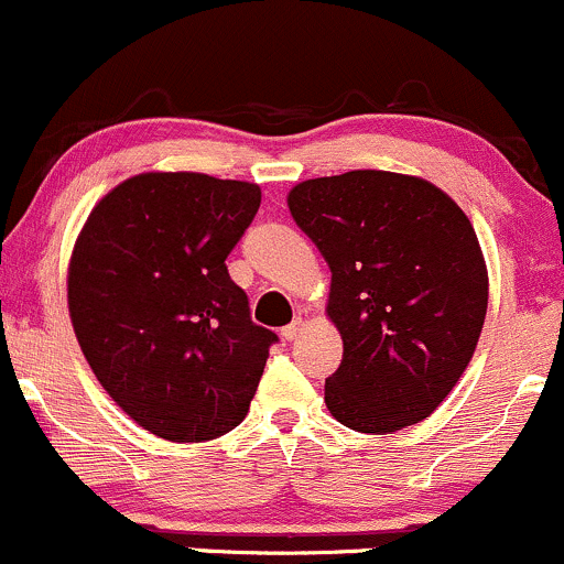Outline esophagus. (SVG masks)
Segmentation results:
<instances>
[{"instance_id":"esophagus-1","label":"esophagus","mask_w":564,"mask_h":564,"mask_svg":"<svg viewBox=\"0 0 564 564\" xmlns=\"http://www.w3.org/2000/svg\"><path fill=\"white\" fill-rule=\"evenodd\" d=\"M281 334H283V339H289V343H294V339L302 334V318H296V321H292V324H289V326H283Z\"/></svg>"}]
</instances>
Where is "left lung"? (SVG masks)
<instances>
[{
    "instance_id": "left-lung-1",
    "label": "left lung",
    "mask_w": 564,
    "mask_h": 564,
    "mask_svg": "<svg viewBox=\"0 0 564 564\" xmlns=\"http://www.w3.org/2000/svg\"><path fill=\"white\" fill-rule=\"evenodd\" d=\"M296 227L332 270L343 364L326 406L361 433L420 423L466 372L487 313V268L468 216L425 178L348 171L289 192Z\"/></svg>"
}]
</instances>
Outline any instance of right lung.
Masks as SVG:
<instances>
[{
	"label": "right lung",
	"mask_w": 564,
	"mask_h": 564,
	"mask_svg": "<svg viewBox=\"0 0 564 564\" xmlns=\"http://www.w3.org/2000/svg\"><path fill=\"white\" fill-rule=\"evenodd\" d=\"M257 184L141 173L93 208L69 264V313L93 375L141 429L208 442L249 412L278 334L251 321L227 257Z\"/></svg>",
	"instance_id": "1"
}]
</instances>
